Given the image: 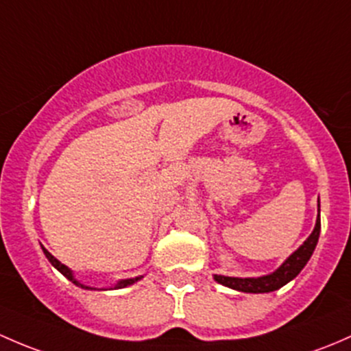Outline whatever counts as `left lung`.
<instances>
[{"label":"left lung","instance_id":"left-lung-1","mask_svg":"<svg viewBox=\"0 0 351 351\" xmlns=\"http://www.w3.org/2000/svg\"><path fill=\"white\" fill-rule=\"evenodd\" d=\"M319 208V204H317ZM319 230H321V219L317 215L316 226H314L313 233L309 234L308 240L298 248L287 260L276 270L274 274L265 277H258V279H238V277H225V276H215L216 282L226 285V287L234 289V291L241 292H254V294H260V292H272L280 289L285 285L289 280L294 279L304 265L308 263V260L313 255L314 248H316L317 238H319Z\"/></svg>","mask_w":351,"mask_h":351}]
</instances>
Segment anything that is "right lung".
Segmentation results:
<instances>
[{"label":"right lung","mask_w":351,"mask_h":351,"mask_svg":"<svg viewBox=\"0 0 351 351\" xmlns=\"http://www.w3.org/2000/svg\"><path fill=\"white\" fill-rule=\"evenodd\" d=\"M43 254H45V256H47V258H49V262H50V263H52V265H53V267H56V269H57V270H59V272H60V274H62V276H66V277H67V279H69V280H71V282H72V284L79 285V287H82V289H91V287H86V285L79 284V282H77V280H75V279H74V277H72V272H71V270H69V269H67V267H66V265H64V263H60V262H59V260H57V258H56V256H53L52 254H49V252H47V250H45V248H43ZM136 280H138V277H136V279H126V280H121V282H120V284H118V285H117V287H126V285H130V284L136 282Z\"/></svg>","instance_id":"add662e5"}]
</instances>
